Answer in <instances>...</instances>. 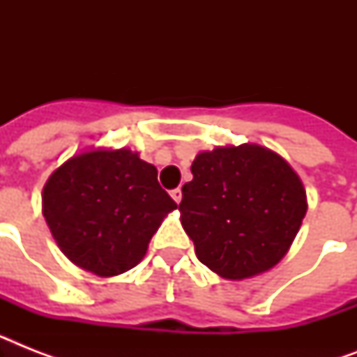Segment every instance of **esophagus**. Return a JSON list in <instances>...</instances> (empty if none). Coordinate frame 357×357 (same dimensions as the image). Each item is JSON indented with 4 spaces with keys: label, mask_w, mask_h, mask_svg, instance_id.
<instances>
[{
    "label": "esophagus",
    "mask_w": 357,
    "mask_h": 357,
    "mask_svg": "<svg viewBox=\"0 0 357 357\" xmlns=\"http://www.w3.org/2000/svg\"><path fill=\"white\" fill-rule=\"evenodd\" d=\"M170 196H172L176 204H179V202H181V189H174L172 192H170Z\"/></svg>",
    "instance_id": "obj_1"
}]
</instances>
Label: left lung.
<instances>
[{"mask_svg": "<svg viewBox=\"0 0 357 357\" xmlns=\"http://www.w3.org/2000/svg\"><path fill=\"white\" fill-rule=\"evenodd\" d=\"M190 172L179 213L196 257L231 282L276 266L307 211L293 167L276 151L246 142L200 151Z\"/></svg>", "mask_w": 357, "mask_h": 357, "instance_id": "left-lung-1", "label": "left lung"}]
</instances>
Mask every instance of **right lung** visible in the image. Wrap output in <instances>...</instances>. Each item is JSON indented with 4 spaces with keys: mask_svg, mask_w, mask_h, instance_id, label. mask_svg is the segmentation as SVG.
Wrapping results in <instances>:
<instances>
[{
    "mask_svg": "<svg viewBox=\"0 0 357 357\" xmlns=\"http://www.w3.org/2000/svg\"><path fill=\"white\" fill-rule=\"evenodd\" d=\"M176 202L157 168L129 148H91L55 168L42 190V215L75 266L100 278L139 265Z\"/></svg>",
    "mask_w": 357,
    "mask_h": 357,
    "instance_id": "right-lung-1",
    "label": "right lung"
}]
</instances>
